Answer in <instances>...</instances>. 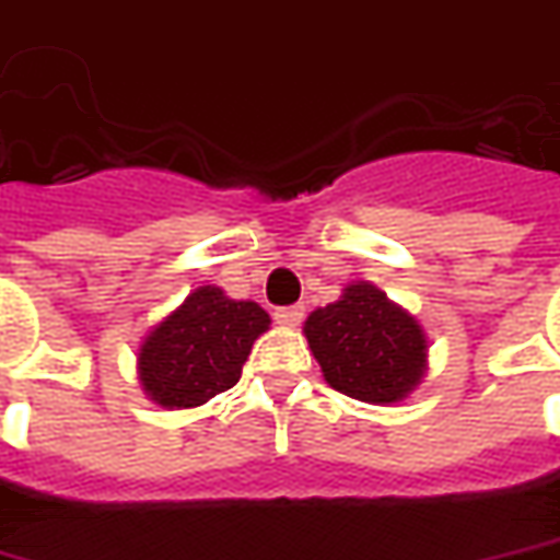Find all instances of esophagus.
<instances>
[{"label":"esophagus","instance_id":"obj_1","mask_svg":"<svg viewBox=\"0 0 560 560\" xmlns=\"http://www.w3.org/2000/svg\"><path fill=\"white\" fill-rule=\"evenodd\" d=\"M304 319V307L295 304V307H277L275 310V322L277 325H285V328H295Z\"/></svg>","mask_w":560,"mask_h":560}]
</instances>
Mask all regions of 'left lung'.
Returning a JSON list of instances; mask_svg holds the SVG:
<instances>
[{"instance_id":"1","label":"left lung","mask_w":560,"mask_h":560,"mask_svg":"<svg viewBox=\"0 0 560 560\" xmlns=\"http://www.w3.org/2000/svg\"><path fill=\"white\" fill-rule=\"evenodd\" d=\"M304 334L328 385L364 402H397L427 366L418 322L370 283H352L340 301L313 310Z\"/></svg>"}]
</instances>
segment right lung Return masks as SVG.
Wrapping results in <instances>:
<instances>
[{
  "label": "right lung",
  "instance_id": "obj_1",
  "mask_svg": "<svg viewBox=\"0 0 560 560\" xmlns=\"http://www.w3.org/2000/svg\"><path fill=\"white\" fill-rule=\"evenodd\" d=\"M271 319L253 301H232L214 285L185 298L140 349V382L166 409H194L241 378L253 340Z\"/></svg>",
  "mask_w": 560,
  "mask_h": 560
}]
</instances>
